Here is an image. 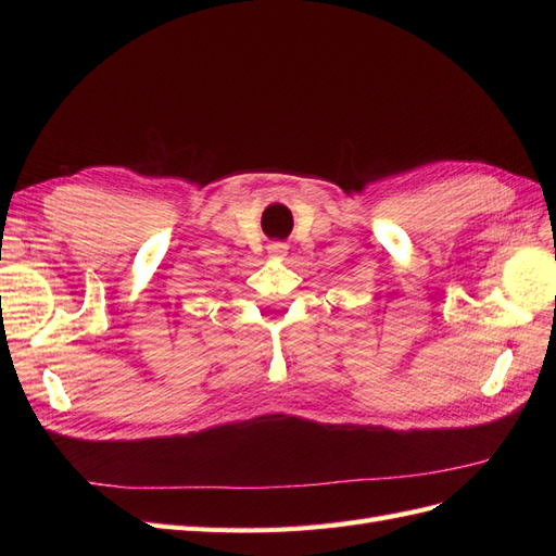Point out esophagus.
<instances>
[{
    "label": "esophagus",
    "instance_id": "obj_1",
    "mask_svg": "<svg viewBox=\"0 0 556 556\" xmlns=\"http://www.w3.org/2000/svg\"><path fill=\"white\" fill-rule=\"evenodd\" d=\"M268 257H271V260H285V257H288V245H285V243H271V245H268Z\"/></svg>",
    "mask_w": 556,
    "mask_h": 556
}]
</instances>
